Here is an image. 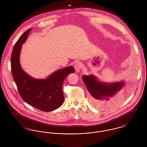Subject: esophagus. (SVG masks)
<instances>
[{
  "instance_id": "obj_1",
  "label": "esophagus",
  "mask_w": 147,
  "mask_h": 147,
  "mask_svg": "<svg viewBox=\"0 0 147 147\" xmlns=\"http://www.w3.org/2000/svg\"><path fill=\"white\" fill-rule=\"evenodd\" d=\"M82 67V64L80 62H77L74 64V68L75 70L77 72H79L81 70V68Z\"/></svg>"
}]
</instances>
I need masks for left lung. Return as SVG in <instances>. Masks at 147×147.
Returning <instances> with one entry per match:
<instances>
[{
	"label": "left lung",
	"instance_id": "obj_1",
	"mask_svg": "<svg viewBox=\"0 0 147 147\" xmlns=\"http://www.w3.org/2000/svg\"><path fill=\"white\" fill-rule=\"evenodd\" d=\"M82 80L91 95V104L99 109L105 108L107 104L119 99L116 95L125 85L124 81L112 83L101 82L93 75H84Z\"/></svg>",
	"mask_w": 147,
	"mask_h": 147
}]
</instances>
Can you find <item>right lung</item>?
<instances>
[{
  "mask_svg": "<svg viewBox=\"0 0 147 147\" xmlns=\"http://www.w3.org/2000/svg\"><path fill=\"white\" fill-rule=\"evenodd\" d=\"M31 29L21 35L15 43L11 53V67L13 77L22 100L42 111L49 112L63 104L62 85L65 78L74 73L73 66L57 70L45 79H37L28 76L21 68L20 55L22 45L28 38Z\"/></svg>",
  "mask_w": 147,
  "mask_h": 147,
  "instance_id": "obj_1",
  "label": "right lung"
}]
</instances>
